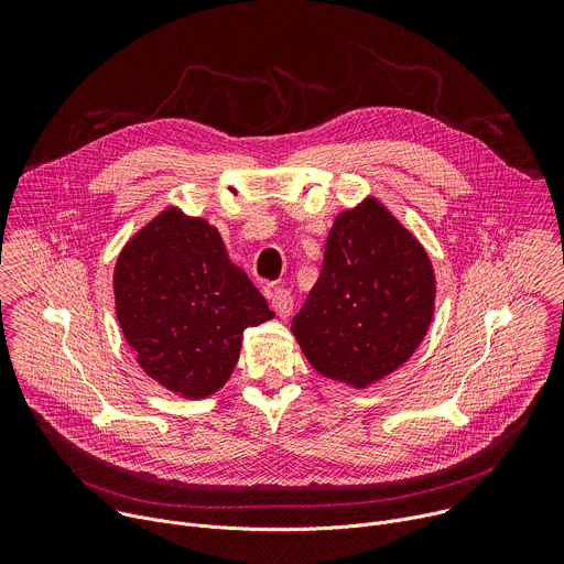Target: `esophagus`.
<instances>
[{
  "mask_svg": "<svg viewBox=\"0 0 564 564\" xmlns=\"http://www.w3.org/2000/svg\"><path fill=\"white\" fill-rule=\"evenodd\" d=\"M270 301H272L274 312H276L281 318H288V316L292 314L294 299H292L290 290H285V288H274L272 294H270Z\"/></svg>",
  "mask_w": 564,
  "mask_h": 564,
  "instance_id": "obj_1",
  "label": "esophagus"
}]
</instances>
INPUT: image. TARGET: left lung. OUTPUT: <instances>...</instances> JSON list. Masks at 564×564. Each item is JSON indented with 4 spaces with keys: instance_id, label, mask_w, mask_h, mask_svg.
Segmentation results:
<instances>
[{
    "instance_id": "8db88e82",
    "label": "left lung",
    "mask_w": 564,
    "mask_h": 564,
    "mask_svg": "<svg viewBox=\"0 0 564 564\" xmlns=\"http://www.w3.org/2000/svg\"><path fill=\"white\" fill-rule=\"evenodd\" d=\"M433 303L431 259L370 198L335 218L292 335L314 370L366 388L409 361L429 330Z\"/></svg>"
}]
</instances>
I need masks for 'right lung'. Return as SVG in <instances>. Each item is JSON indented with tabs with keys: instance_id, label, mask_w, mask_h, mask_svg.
I'll use <instances>...</instances> for the list:
<instances>
[{
	"instance_id": "1",
	"label": "right lung",
	"mask_w": 564,
	"mask_h": 564,
	"mask_svg": "<svg viewBox=\"0 0 564 564\" xmlns=\"http://www.w3.org/2000/svg\"><path fill=\"white\" fill-rule=\"evenodd\" d=\"M116 314L142 370L187 399L231 375L246 328L274 312L203 218L165 209L118 257Z\"/></svg>"
}]
</instances>
